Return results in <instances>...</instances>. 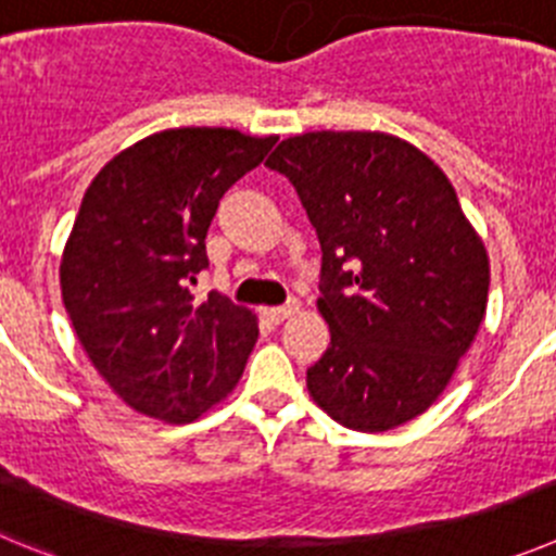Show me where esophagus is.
Masks as SVG:
<instances>
[{"label": "esophagus", "instance_id": "esophagus-1", "mask_svg": "<svg viewBox=\"0 0 556 556\" xmlns=\"http://www.w3.org/2000/svg\"><path fill=\"white\" fill-rule=\"evenodd\" d=\"M296 309H299L296 302H288V304H282V307H266L263 309V315H266V321L282 324L285 318H290V315L296 313Z\"/></svg>", "mask_w": 556, "mask_h": 556}]
</instances>
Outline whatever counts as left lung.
<instances>
[{"mask_svg":"<svg viewBox=\"0 0 556 556\" xmlns=\"http://www.w3.org/2000/svg\"><path fill=\"white\" fill-rule=\"evenodd\" d=\"M296 188L321 243L329 349L307 368L334 421L384 432L443 393L488 307L484 243L446 174L384 132H304L266 163Z\"/></svg>","mask_w":556,"mask_h":556,"instance_id":"obj_1","label":"left lung"}]
</instances>
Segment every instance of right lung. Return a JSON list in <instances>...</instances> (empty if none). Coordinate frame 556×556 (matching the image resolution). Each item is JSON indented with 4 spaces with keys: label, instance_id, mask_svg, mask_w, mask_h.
Instances as JSON below:
<instances>
[{
    "label": "right lung",
    "instance_id": "right-lung-1",
    "mask_svg": "<svg viewBox=\"0 0 556 556\" xmlns=\"http://www.w3.org/2000/svg\"><path fill=\"white\" fill-rule=\"evenodd\" d=\"M277 138L227 127L149 135L113 157L85 191L60 290L85 354L138 413L191 424L238 384L257 318L210 290L204 238L218 202Z\"/></svg>",
    "mask_w": 556,
    "mask_h": 556
}]
</instances>
